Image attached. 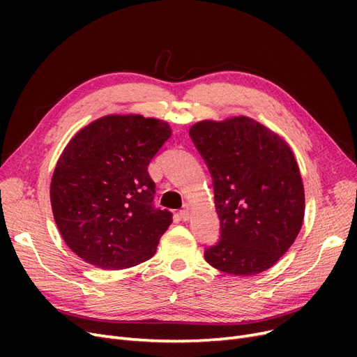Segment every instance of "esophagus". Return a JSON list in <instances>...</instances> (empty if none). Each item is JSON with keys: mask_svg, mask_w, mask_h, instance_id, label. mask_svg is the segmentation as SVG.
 <instances>
[{"mask_svg": "<svg viewBox=\"0 0 357 357\" xmlns=\"http://www.w3.org/2000/svg\"><path fill=\"white\" fill-rule=\"evenodd\" d=\"M180 218L185 222H188L190 219V208L188 207V205L183 210H180Z\"/></svg>", "mask_w": 357, "mask_h": 357, "instance_id": "obj_1", "label": "esophagus"}]
</instances>
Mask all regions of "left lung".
<instances>
[{"instance_id": "obj_1", "label": "left lung", "mask_w": 357, "mask_h": 357, "mask_svg": "<svg viewBox=\"0 0 357 357\" xmlns=\"http://www.w3.org/2000/svg\"><path fill=\"white\" fill-rule=\"evenodd\" d=\"M189 134L210 168L220 219V241L205 261L232 275L266 271L304 222V185L290 146L247 116L201 121Z\"/></svg>"}]
</instances>
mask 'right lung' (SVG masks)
<instances>
[{"mask_svg": "<svg viewBox=\"0 0 357 357\" xmlns=\"http://www.w3.org/2000/svg\"><path fill=\"white\" fill-rule=\"evenodd\" d=\"M171 126L142 114H107L74 134L56 162L50 204L63 241L84 262L126 269L149 261L172 222L156 210L149 162Z\"/></svg>", "mask_w": 357, "mask_h": 357, "instance_id": "add662e5", "label": "right lung"}]
</instances>
